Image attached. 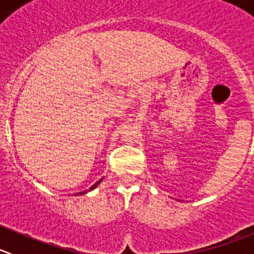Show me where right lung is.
Instances as JSON below:
<instances>
[{
  "label": "right lung",
  "instance_id": "1",
  "mask_svg": "<svg viewBox=\"0 0 254 254\" xmlns=\"http://www.w3.org/2000/svg\"><path fill=\"white\" fill-rule=\"evenodd\" d=\"M99 182H101V181H98V182H97V183H94V184H93V186H92V187H91V188H89V189H87V190H83V191H81V193H78V194H84V193H87V191L92 190V189H94V188H96V187H97V186H98V183H99Z\"/></svg>",
  "mask_w": 254,
  "mask_h": 254
}]
</instances>
